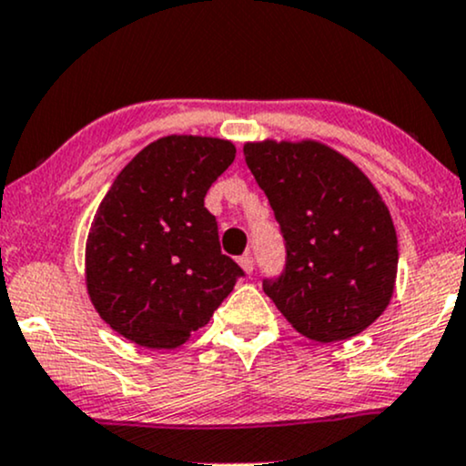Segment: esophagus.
<instances>
[{
	"instance_id": "1",
	"label": "esophagus",
	"mask_w": 466,
	"mask_h": 466,
	"mask_svg": "<svg viewBox=\"0 0 466 466\" xmlns=\"http://www.w3.org/2000/svg\"><path fill=\"white\" fill-rule=\"evenodd\" d=\"M238 264H239V268H242V270L246 272V275H250V272H253V257H250V255H242V257H239Z\"/></svg>"
}]
</instances>
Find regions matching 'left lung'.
<instances>
[{
  "instance_id": "left-lung-1",
  "label": "left lung",
  "mask_w": 466,
  "mask_h": 466,
  "mask_svg": "<svg viewBox=\"0 0 466 466\" xmlns=\"http://www.w3.org/2000/svg\"><path fill=\"white\" fill-rule=\"evenodd\" d=\"M244 157L288 248L286 272L264 292L314 342L369 329L390 305L399 264L395 224L370 178L316 139L246 141Z\"/></svg>"
}]
</instances>
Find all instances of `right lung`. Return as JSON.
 I'll list each match as a JSON object with an SVG mask.
<instances>
[{"label": "right lung", "instance_id": "add662e5", "mask_svg": "<svg viewBox=\"0 0 466 466\" xmlns=\"http://www.w3.org/2000/svg\"><path fill=\"white\" fill-rule=\"evenodd\" d=\"M228 139L167 135L115 178L85 246V283L100 319L146 349H177L211 320L242 277L222 255L211 183L233 163Z\"/></svg>", "mask_w": 466, "mask_h": 466}]
</instances>
